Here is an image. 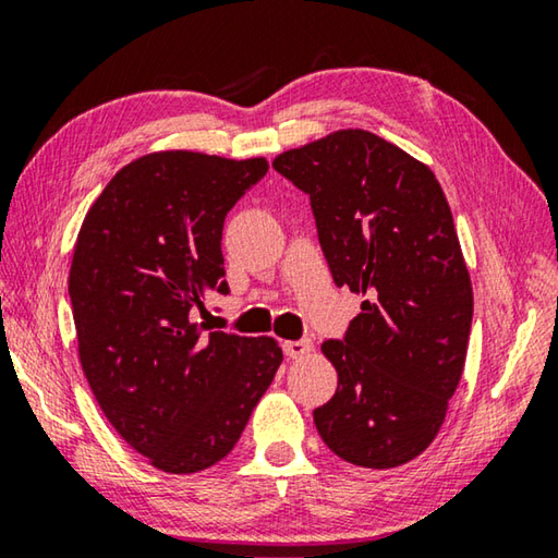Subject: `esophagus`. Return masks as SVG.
<instances>
[{
	"label": "esophagus",
	"instance_id": "34e87169",
	"mask_svg": "<svg viewBox=\"0 0 558 558\" xmlns=\"http://www.w3.org/2000/svg\"><path fill=\"white\" fill-rule=\"evenodd\" d=\"M310 349H313V342H310V339H292V342L282 344V352H286V356H290V359L305 356V354H310Z\"/></svg>",
	"mask_w": 558,
	"mask_h": 558
}]
</instances>
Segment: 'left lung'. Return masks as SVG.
Instances as JSON below:
<instances>
[{"label":"left lung","instance_id":"8db88e82","mask_svg":"<svg viewBox=\"0 0 558 558\" xmlns=\"http://www.w3.org/2000/svg\"><path fill=\"white\" fill-rule=\"evenodd\" d=\"M272 169L310 196L335 286L366 295L323 344L339 381L313 411L317 433L352 465L399 468L438 436L468 354L472 286L446 194L366 130L290 149Z\"/></svg>","mask_w":558,"mask_h":558}]
</instances>
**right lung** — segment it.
Wrapping results in <instances>:
<instances>
[{"label":"right lung","instance_id":"right-lung-1","mask_svg":"<svg viewBox=\"0 0 558 558\" xmlns=\"http://www.w3.org/2000/svg\"><path fill=\"white\" fill-rule=\"evenodd\" d=\"M266 159L157 153L122 167L81 226L69 295L83 372L140 456L174 475L229 456L276 376L270 337L194 325L229 295L221 233Z\"/></svg>","mask_w":558,"mask_h":558}]
</instances>
